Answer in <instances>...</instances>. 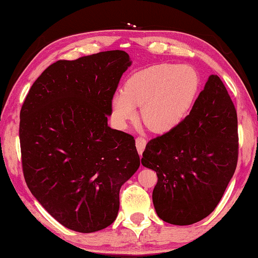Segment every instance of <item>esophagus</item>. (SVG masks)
Returning <instances> with one entry per match:
<instances>
[{"label": "esophagus", "instance_id": "34e87169", "mask_svg": "<svg viewBox=\"0 0 258 258\" xmlns=\"http://www.w3.org/2000/svg\"><path fill=\"white\" fill-rule=\"evenodd\" d=\"M146 145H147L146 138L138 137L137 139H135V146H137V149H138L139 155H142V152H143V150H145V148H146Z\"/></svg>", "mask_w": 258, "mask_h": 258}]
</instances>
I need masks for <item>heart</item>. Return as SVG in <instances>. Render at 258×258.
I'll return each instance as SVG.
<instances>
[{"label": "heart", "instance_id": "1", "mask_svg": "<svg viewBox=\"0 0 258 258\" xmlns=\"http://www.w3.org/2000/svg\"><path fill=\"white\" fill-rule=\"evenodd\" d=\"M199 78L195 69L173 63H158L134 73L124 91L112 95V116L126 125L138 117L155 132H167L184 118L197 93Z\"/></svg>", "mask_w": 258, "mask_h": 258}]
</instances>
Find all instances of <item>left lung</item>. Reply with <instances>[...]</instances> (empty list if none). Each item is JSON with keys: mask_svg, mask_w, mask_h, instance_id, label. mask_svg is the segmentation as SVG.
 Returning a JSON list of instances; mask_svg holds the SVG:
<instances>
[{"mask_svg": "<svg viewBox=\"0 0 258 258\" xmlns=\"http://www.w3.org/2000/svg\"><path fill=\"white\" fill-rule=\"evenodd\" d=\"M237 110L217 75H211L181 123L147 143L141 163L158 181L157 215L190 225L211 214L232 178L239 154Z\"/></svg>", "mask_w": 258, "mask_h": 258, "instance_id": "obj_1", "label": "left lung"}]
</instances>
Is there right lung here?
Listing matches in <instances>:
<instances>
[{
    "label": "right lung",
    "instance_id": "add662e5",
    "mask_svg": "<svg viewBox=\"0 0 258 258\" xmlns=\"http://www.w3.org/2000/svg\"><path fill=\"white\" fill-rule=\"evenodd\" d=\"M131 63L120 50L59 60L34 82L21 107L28 189L77 232H95L116 220L120 186L140 166L134 138L108 126L112 95Z\"/></svg>",
    "mask_w": 258,
    "mask_h": 258
}]
</instances>
